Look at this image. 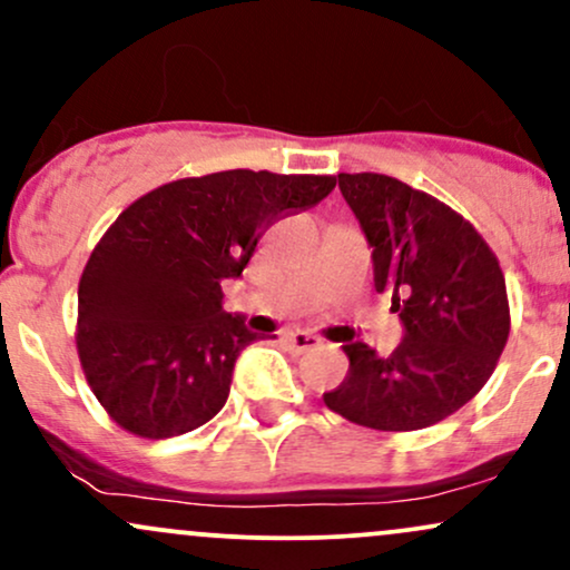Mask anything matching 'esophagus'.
Wrapping results in <instances>:
<instances>
[{
  "label": "esophagus",
  "mask_w": 570,
  "mask_h": 570,
  "mask_svg": "<svg viewBox=\"0 0 570 570\" xmlns=\"http://www.w3.org/2000/svg\"><path fill=\"white\" fill-rule=\"evenodd\" d=\"M284 343L289 345L292 351L297 353H305V351H313L322 345V340L316 335H311V332H299V330H292V332H284Z\"/></svg>",
  "instance_id": "esophagus-1"
}]
</instances>
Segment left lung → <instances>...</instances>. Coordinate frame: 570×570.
Instances as JSON below:
<instances>
[{"mask_svg": "<svg viewBox=\"0 0 570 570\" xmlns=\"http://www.w3.org/2000/svg\"><path fill=\"white\" fill-rule=\"evenodd\" d=\"M337 181L404 340L385 358L364 343L343 345L348 375L324 404L377 431L434 426L480 394L509 340L499 257L472 222L423 189L385 174H337Z\"/></svg>", "mask_w": 570, "mask_h": 570, "instance_id": "left-lung-1", "label": "left lung"}]
</instances>
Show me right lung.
I'll list each match as a JSON object with an SVG mask.
<instances>
[{
	"instance_id": "obj_1",
	"label": "right lung",
	"mask_w": 570,
	"mask_h": 570,
	"mask_svg": "<svg viewBox=\"0 0 570 570\" xmlns=\"http://www.w3.org/2000/svg\"><path fill=\"white\" fill-rule=\"evenodd\" d=\"M335 176L217 171L141 195L101 235L77 292V353L101 407L128 434L168 440L225 407L257 335L222 311L273 222L305 212Z\"/></svg>"
}]
</instances>
